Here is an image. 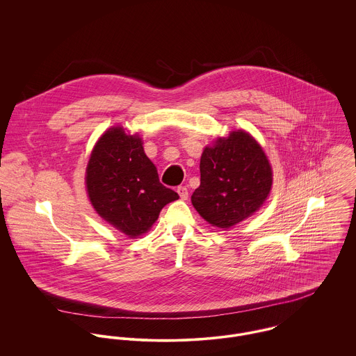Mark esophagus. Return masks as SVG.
<instances>
[{"mask_svg":"<svg viewBox=\"0 0 356 356\" xmlns=\"http://www.w3.org/2000/svg\"><path fill=\"white\" fill-rule=\"evenodd\" d=\"M177 192H178V195H179V197H181L182 200H186L188 196H189V192H188V188H186V186H178V188H177Z\"/></svg>","mask_w":356,"mask_h":356,"instance_id":"esophagus-1","label":"esophagus"}]
</instances>
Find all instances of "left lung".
Wrapping results in <instances>:
<instances>
[{"label": "left lung", "instance_id": "1", "mask_svg": "<svg viewBox=\"0 0 356 356\" xmlns=\"http://www.w3.org/2000/svg\"><path fill=\"white\" fill-rule=\"evenodd\" d=\"M200 175L192 204L208 223L220 229L251 216L266 202L273 185L267 156L244 130L232 131L204 149Z\"/></svg>", "mask_w": 356, "mask_h": 356}]
</instances>
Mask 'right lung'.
<instances>
[{
  "instance_id": "right-lung-1",
  "label": "right lung",
  "mask_w": 356,
  "mask_h": 356,
  "mask_svg": "<svg viewBox=\"0 0 356 356\" xmlns=\"http://www.w3.org/2000/svg\"><path fill=\"white\" fill-rule=\"evenodd\" d=\"M86 189L102 219L131 238L147 233L161 208L179 199L160 184L141 138L123 127L106 130L97 141L86 167Z\"/></svg>"
}]
</instances>
